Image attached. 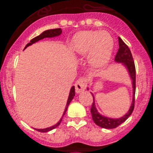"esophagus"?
<instances>
[{"instance_id":"1","label":"esophagus","mask_w":153,"mask_h":153,"mask_svg":"<svg viewBox=\"0 0 153 153\" xmlns=\"http://www.w3.org/2000/svg\"><path fill=\"white\" fill-rule=\"evenodd\" d=\"M88 84V79L86 77H82L78 80L75 82V91L76 93H81L82 91H83L86 88V86Z\"/></svg>"}]
</instances>
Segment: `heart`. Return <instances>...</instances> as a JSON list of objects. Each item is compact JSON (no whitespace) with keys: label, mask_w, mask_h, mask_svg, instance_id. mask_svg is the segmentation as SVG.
Wrapping results in <instances>:
<instances>
[{"label":"heart","mask_w":153,"mask_h":153,"mask_svg":"<svg viewBox=\"0 0 153 153\" xmlns=\"http://www.w3.org/2000/svg\"><path fill=\"white\" fill-rule=\"evenodd\" d=\"M114 47V39L106 32H80L74 36L71 42V48L74 53L86 55L91 52V62L98 67L107 63Z\"/></svg>","instance_id":"b5f03b06"}]
</instances>
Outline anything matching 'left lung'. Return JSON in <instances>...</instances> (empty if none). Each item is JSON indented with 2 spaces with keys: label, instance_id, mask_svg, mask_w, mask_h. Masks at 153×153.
<instances>
[{
  "label": "left lung",
  "instance_id": "1",
  "mask_svg": "<svg viewBox=\"0 0 153 153\" xmlns=\"http://www.w3.org/2000/svg\"><path fill=\"white\" fill-rule=\"evenodd\" d=\"M119 41V48L118 51L117 52L115 55V61L118 62H123L124 65L128 68V73L130 74V77L132 80H133V102H132V105H131L130 109L128 111V113L123 116L121 118L114 119V118H109L106 117L102 116L101 114H98V110L96 109L95 105H94V98L93 94V103H92V106L91 109V113L92 114V118L94 123L97 126H100L102 128H117V126H120L122 124L124 121H126L128 117L130 116L134 109V103H135V91H136V67L134 64V61H133V55L131 53L130 50L128 48V47L126 45L122 39L118 37Z\"/></svg>",
  "mask_w": 153,
  "mask_h": 153
}]
</instances>
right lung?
<instances>
[{
  "mask_svg": "<svg viewBox=\"0 0 153 153\" xmlns=\"http://www.w3.org/2000/svg\"><path fill=\"white\" fill-rule=\"evenodd\" d=\"M62 33V30L61 28H55V29H49V30H47V31H44L43 33L38 36L35 37L33 39L31 40V41L28 43V44L26 45V47L25 48V49L27 48V47L30 46V45H32V44H34L36 42L39 41L40 39H43L44 38H47V37H54V36H59L60 34ZM74 95H75V91H74V86H72L71 89V91H70V94H69V97H68V99H67V105H66V108H65V110L63 112V114H62V117H61V119L59 120V121L58 122L56 125L55 126H51V127H49V128H43V129H36L37 131H39V132H41V133H46V132H48L50 130H52L54 129L55 128H56L57 126H59V124L61 123V121H62V119L64 116V114H66V111H67V107L69 105V104L71 103V102L72 101V99L74 98Z\"/></svg>",
  "mask_w": 153,
  "mask_h": 153,
  "instance_id": "add662e5",
  "label": "right lung"
}]
</instances>
